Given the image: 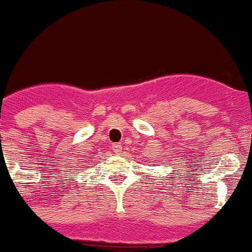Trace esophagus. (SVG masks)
I'll use <instances>...</instances> for the list:
<instances>
[{"label": "esophagus", "instance_id": "34e87169", "mask_svg": "<svg viewBox=\"0 0 252 252\" xmlns=\"http://www.w3.org/2000/svg\"><path fill=\"white\" fill-rule=\"evenodd\" d=\"M113 150L115 154L120 155L121 153H123V145H121L120 143H116V144H113Z\"/></svg>", "mask_w": 252, "mask_h": 252}]
</instances>
